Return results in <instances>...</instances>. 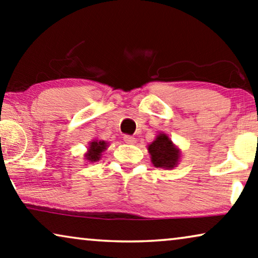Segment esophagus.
<instances>
[{
  "label": "esophagus",
  "instance_id": "34e87169",
  "mask_svg": "<svg viewBox=\"0 0 258 258\" xmlns=\"http://www.w3.org/2000/svg\"><path fill=\"white\" fill-rule=\"evenodd\" d=\"M123 141H124V143L126 144H135L136 143V139L133 136H129V135H125L123 137Z\"/></svg>",
  "mask_w": 258,
  "mask_h": 258
}]
</instances>
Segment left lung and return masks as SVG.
I'll use <instances>...</instances> for the list:
<instances>
[{
    "mask_svg": "<svg viewBox=\"0 0 258 258\" xmlns=\"http://www.w3.org/2000/svg\"><path fill=\"white\" fill-rule=\"evenodd\" d=\"M151 162L156 168L172 169L178 164L181 151L172 143L167 134L160 133L154 142L148 146Z\"/></svg>",
    "mask_w": 258,
    "mask_h": 258,
    "instance_id": "left-lung-1",
    "label": "left lung"
}]
</instances>
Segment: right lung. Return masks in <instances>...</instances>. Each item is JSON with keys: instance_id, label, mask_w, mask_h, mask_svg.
<instances>
[{"instance_id": "obj_1", "label": "right lung", "mask_w": 258, "mask_h": 258, "mask_svg": "<svg viewBox=\"0 0 258 258\" xmlns=\"http://www.w3.org/2000/svg\"><path fill=\"white\" fill-rule=\"evenodd\" d=\"M108 143L105 141H98L94 140L93 142L89 143V148H88L87 154L84 155L87 161L89 162H96L101 158V155L103 151L107 149Z\"/></svg>"}]
</instances>
